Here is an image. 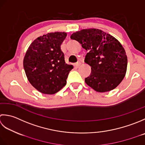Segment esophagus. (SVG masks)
<instances>
[{
	"instance_id": "obj_1",
	"label": "esophagus",
	"mask_w": 145,
	"mask_h": 145,
	"mask_svg": "<svg viewBox=\"0 0 145 145\" xmlns=\"http://www.w3.org/2000/svg\"><path fill=\"white\" fill-rule=\"evenodd\" d=\"M80 64H81L80 62H78V63H76L74 64V66L76 67H78L79 66H80Z\"/></svg>"
}]
</instances>
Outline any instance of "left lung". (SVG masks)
<instances>
[{
  "label": "left lung",
  "instance_id": "8db88e82",
  "mask_svg": "<svg viewBox=\"0 0 145 145\" xmlns=\"http://www.w3.org/2000/svg\"><path fill=\"white\" fill-rule=\"evenodd\" d=\"M77 40L88 52L84 62L91 66L90 75L85 82L100 93L116 88L125 78L128 59L125 49L110 34L96 29H82L73 33Z\"/></svg>",
  "mask_w": 145,
  "mask_h": 145
}]
</instances>
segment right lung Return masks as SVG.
I'll return each instance as SVG.
<instances>
[{"mask_svg":"<svg viewBox=\"0 0 145 145\" xmlns=\"http://www.w3.org/2000/svg\"><path fill=\"white\" fill-rule=\"evenodd\" d=\"M66 32H56L37 37L31 44L24 59L29 81L39 92L53 94L66 84L72 65L66 63L61 46Z\"/></svg>","mask_w":145,"mask_h":145,"instance_id":"right-lung-1","label":"right lung"}]
</instances>
